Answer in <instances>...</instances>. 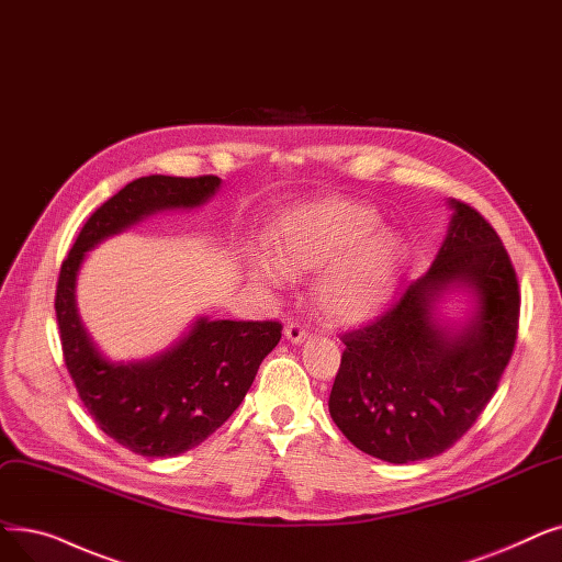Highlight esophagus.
I'll list each match as a JSON object with an SVG mask.
<instances>
[{
  "label": "esophagus",
  "mask_w": 562,
  "mask_h": 562,
  "mask_svg": "<svg viewBox=\"0 0 562 562\" xmlns=\"http://www.w3.org/2000/svg\"><path fill=\"white\" fill-rule=\"evenodd\" d=\"M284 337H286L289 341H294V345H303V341L310 337V333L305 330V326H301V324H296V322H289V324L284 326Z\"/></svg>",
  "instance_id": "1"
}]
</instances>
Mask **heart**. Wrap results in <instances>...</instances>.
Listing matches in <instances>:
<instances>
[{
  "instance_id": "obj_1",
  "label": "heart",
  "mask_w": 562,
  "mask_h": 562,
  "mask_svg": "<svg viewBox=\"0 0 562 562\" xmlns=\"http://www.w3.org/2000/svg\"><path fill=\"white\" fill-rule=\"evenodd\" d=\"M379 213L349 200L305 202L280 217L273 232V259L255 257L252 273L280 286L288 276L322 271L314 303L333 322L356 324L379 312L393 294L406 248L400 234L379 227Z\"/></svg>"
}]
</instances>
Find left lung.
<instances>
[{
  "mask_svg": "<svg viewBox=\"0 0 562 562\" xmlns=\"http://www.w3.org/2000/svg\"><path fill=\"white\" fill-rule=\"evenodd\" d=\"M446 240L429 271L364 328L341 341L330 418L376 459L411 463L452 448L494 397L515 351L519 282L496 229L450 200ZM450 288H469L476 312L463 327L435 316Z\"/></svg>",
  "mask_w": 562,
  "mask_h": 562,
  "instance_id": "left-lung-1",
  "label": "left lung"
}]
</instances>
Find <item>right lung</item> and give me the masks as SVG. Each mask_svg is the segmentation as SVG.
Segmentation results:
<instances>
[{
	"label": "right lung",
	"instance_id": "right-lung-1",
	"mask_svg": "<svg viewBox=\"0 0 562 562\" xmlns=\"http://www.w3.org/2000/svg\"><path fill=\"white\" fill-rule=\"evenodd\" d=\"M217 177H142L91 213L61 263L55 310L66 370L89 416L119 446L142 457H177L227 423L250 390L261 360L282 337L280 322H211L200 316L167 351L112 362L89 337L76 303L85 255L167 209L206 204Z\"/></svg>",
	"mask_w": 562,
	"mask_h": 562
}]
</instances>
